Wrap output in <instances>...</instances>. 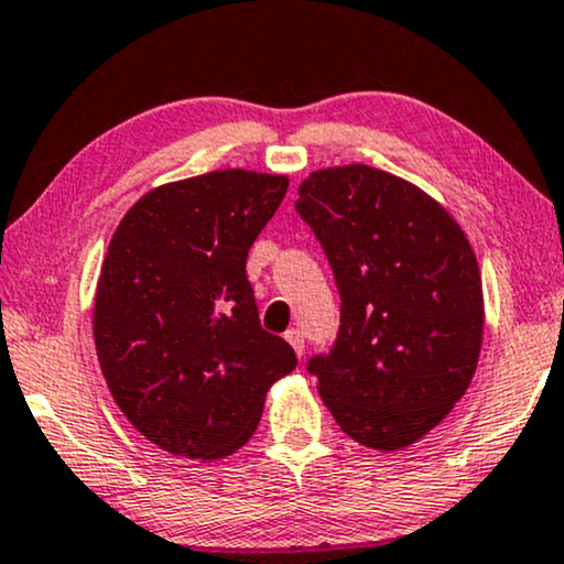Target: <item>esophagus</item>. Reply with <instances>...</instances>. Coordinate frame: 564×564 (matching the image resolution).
I'll list each match as a JSON object with an SVG mask.
<instances>
[{
    "label": "esophagus",
    "mask_w": 564,
    "mask_h": 564,
    "mask_svg": "<svg viewBox=\"0 0 564 564\" xmlns=\"http://www.w3.org/2000/svg\"><path fill=\"white\" fill-rule=\"evenodd\" d=\"M284 339L290 341V347L295 349L297 357H303V352H305V334L300 332V328H290V332L284 334Z\"/></svg>",
    "instance_id": "obj_1"
}]
</instances>
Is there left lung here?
Returning a JSON list of instances; mask_svg holds the SVG:
<instances>
[{
	"mask_svg": "<svg viewBox=\"0 0 564 564\" xmlns=\"http://www.w3.org/2000/svg\"><path fill=\"white\" fill-rule=\"evenodd\" d=\"M297 194L341 297L334 347L308 372L352 441L406 448L445 420L477 370V256L433 196L378 167H326Z\"/></svg>",
	"mask_w": 564,
	"mask_h": 564,
	"instance_id": "8db88e82",
	"label": "left lung"
}]
</instances>
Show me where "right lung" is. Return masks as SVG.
<instances>
[{"label": "right lung", "mask_w": 564, "mask_h": 564, "mask_svg": "<svg viewBox=\"0 0 564 564\" xmlns=\"http://www.w3.org/2000/svg\"><path fill=\"white\" fill-rule=\"evenodd\" d=\"M288 175L230 167L152 188L108 246L93 336L123 416L167 453L212 460L256 433L274 380L295 370L261 328L248 248Z\"/></svg>", "instance_id": "obj_1"}]
</instances>
